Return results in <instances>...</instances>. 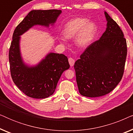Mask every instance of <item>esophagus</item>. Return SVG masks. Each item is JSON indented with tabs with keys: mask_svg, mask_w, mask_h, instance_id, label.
Listing matches in <instances>:
<instances>
[{
	"mask_svg": "<svg viewBox=\"0 0 133 133\" xmlns=\"http://www.w3.org/2000/svg\"><path fill=\"white\" fill-rule=\"evenodd\" d=\"M68 61H69V63H70V66H72L74 64V62H75V61H74V59H72V57H70L68 59Z\"/></svg>",
	"mask_w": 133,
	"mask_h": 133,
	"instance_id": "esophagus-1",
	"label": "esophagus"
}]
</instances>
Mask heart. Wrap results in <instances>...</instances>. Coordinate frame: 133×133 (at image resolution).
Segmentation results:
<instances>
[{"instance_id":"1","label":"heart","mask_w":133,"mask_h":133,"mask_svg":"<svg viewBox=\"0 0 133 133\" xmlns=\"http://www.w3.org/2000/svg\"><path fill=\"white\" fill-rule=\"evenodd\" d=\"M97 27L95 23L88 22L86 18L77 17L71 20L65 24L62 33L65 38L70 39L75 37L76 43L79 48L85 47L95 35ZM63 42L64 40L60 39Z\"/></svg>"}]
</instances>
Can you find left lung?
Instances as JSON below:
<instances>
[{
  "instance_id": "1",
  "label": "left lung",
  "mask_w": 133,
  "mask_h": 133,
  "mask_svg": "<svg viewBox=\"0 0 133 133\" xmlns=\"http://www.w3.org/2000/svg\"><path fill=\"white\" fill-rule=\"evenodd\" d=\"M107 27L74 63L81 95L96 97L110 93L122 78L127 55V41L117 23L105 12Z\"/></svg>"
}]
</instances>
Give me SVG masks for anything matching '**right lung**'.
Segmentation results:
<instances>
[{
	"label": "right lung",
	"mask_w": 133,
	"mask_h": 133,
	"mask_svg": "<svg viewBox=\"0 0 133 133\" xmlns=\"http://www.w3.org/2000/svg\"><path fill=\"white\" fill-rule=\"evenodd\" d=\"M61 12L58 10H32L13 32L9 51L11 76L16 86L28 97L45 99L51 96L62 74L70 68V64L64 54L50 52L36 66H27L20 52V36L34 25H52Z\"/></svg>",
	"instance_id": "add662e5"
}]
</instances>
